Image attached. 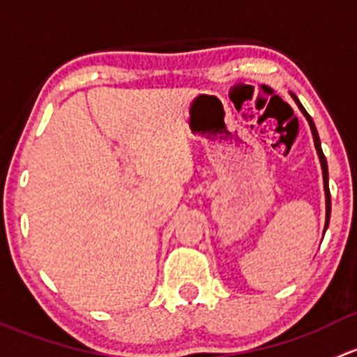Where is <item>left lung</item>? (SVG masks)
Returning <instances> with one entry per match:
<instances>
[{
    "label": "left lung",
    "instance_id": "1",
    "mask_svg": "<svg viewBox=\"0 0 357 357\" xmlns=\"http://www.w3.org/2000/svg\"><path fill=\"white\" fill-rule=\"evenodd\" d=\"M292 94V93H290ZM294 101H296V105L299 106V109L303 112V115L306 116L307 123H310L311 127V134H313V139H314V148H316V153H318V158H319V163H321V170H323V185H325V197H326V220H325V232L326 229H328V222H330V211H332V203H330V189H328V167H326V158L325 154L321 151V142H319V135H318V130H316L314 127V122L313 119H311L310 115H307V112L304 109V106L301 105V101L297 99L296 96L292 94Z\"/></svg>",
    "mask_w": 357,
    "mask_h": 357
}]
</instances>
